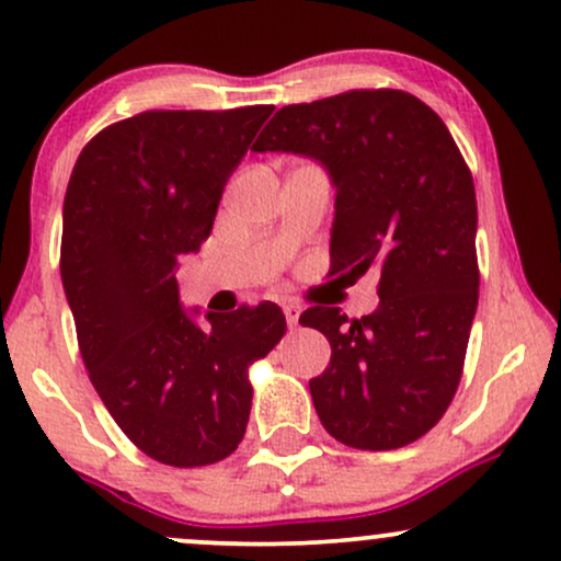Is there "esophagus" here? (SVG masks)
Returning <instances> with one entry per match:
<instances>
[{
  "label": "esophagus",
  "instance_id": "esophagus-1",
  "mask_svg": "<svg viewBox=\"0 0 561 561\" xmlns=\"http://www.w3.org/2000/svg\"><path fill=\"white\" fill-rule=\"evenodd\" d=\"M282 308H285L287 324H289V327H298V319H300V311H302V308L298 306V302L287 300V302H282Z\"/></svg>",
  "mask_w": 561,
  "mask_h": 561
}]
</instances>
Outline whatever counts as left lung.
Masks as SVG:
<instances>
[{
	"mask_svg": "<svg viewBox=\"0 0 561 561\" xmlns=\"http://www.w3.org/2000/svg\"><path fill=\"white\" fill-rule=\"evenodd\" d=\"M253 150L321 160L337 186L330 274H379L369 317L330 306L300 317L332 345L311 379L321 424L362 450L420 440L454 401L478 308V199L465 156L440 115L401 89L282 107Z\"/></svg>",
	"mask_w": 561,
	"mask_h": 561,
	"instance_id": "8db88e82",
	"label": "left lung"
}]
</instances>
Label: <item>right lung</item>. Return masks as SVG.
<instances>
[{"label": "right lung", "mask_w": 561, "mask_h": 561, "mask_svg": "<svg viewBox=\"0 0 561 561\" xmlns=\"http://www.w3.org/2000/svg\"><path fill=\"white\" fill-rule=\"evenodd\" d=\"M274 105L145 111L102 128L70 173L60 274L89 379L141 454L208 467L234 454L250 366L285 337L272 300L208 313L179 306L176 272L210 237L224 186Z\"/></svg>", "instance_id": "right-lung-1"}]
</instances>
